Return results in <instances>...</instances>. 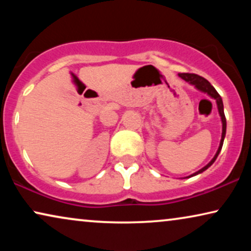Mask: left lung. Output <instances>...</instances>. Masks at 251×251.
<instances>
[{
  "label": "left lung",
  "mask_w": 251,
  "mask_h": 251,
  "mask_svg": "<svg viewBox=\"0 0 251 251\" xmlns=\"http://www.w3.org/2000/svg\"><path fill=\"white\" fill-rule=\"evenodd\" d=\"M178 75H179V76H180L181 78H183V80L187 81L188 83L195 85V88L199 89V90L205 92V94H208L209 96H210L211 98L216 99V102H217V107H218L219 115H221L222 122H223L222 139H221V144H219V147H218L217 153H216V155L214 156V159H212V160L210 161V162H209V163L207 164V166L203 167V168H202V169H200L199 171H197V173H194L193 175H191V176H190V177H193V176H195V175H199V174L203 173L204 170H207L208 168L210 167L211 164L215 162L216 159H217L218 154H219V152H221V150H222V147H223V143H224V138H225V135H226V118H225V114H224V105H223L222 97H221V96H219L218 92L216 91V89L210 84V82H209L208 80H205L204 77H202V76H200V75H198V74L179 73Z\"/></svg>",
  "instance_id": "1"
}]
</instances>
